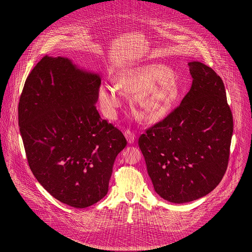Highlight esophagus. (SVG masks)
I'll use <instances>...</instances> for the list:
<instances>
[{
	"instance_id": "obj_1",
	"label": "esophagus",
	"mask_w": 252,
	"mask_h": 252,
	"mask_svg": "<svg viewBox=\"0 0 252 252\" xmlns=\"http://www.w3.org/2000/svg\"><path fill=\"white\" fill-rule=\"evenodd\" d=\"M124 136H125V138L127 139V142H128L129 144H133V143L135 142V140H136V134H135L132 130H130V129L125 130Z\"/></svg>"
}]
</instances>
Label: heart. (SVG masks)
Instances as JSON below:
<instances>
[{"mask_svg":"<svg viewBox=\"0 0 252 252\" xmlns=\"http://www.w3.org/2000/svg\"><path fill=\"white\" fill-rule=\"evenodd\" d=\"M123 94L133 95L132 108L145 123H156L167 117L177 106L180 87L172 71L161 64H145L124 70L116 85L103 83L97 97L103 113L114 118L123 104Z\"/></svg>","mask_w":252,"mask_h":252,"instance_id":"heart-1","label":"heart"}]
</instances>
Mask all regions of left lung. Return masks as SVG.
I'll use <instances>...</instances> for the list:
<instances>
[{"instance_id": "left-lung-1", "label": "left lung", "mask_w": 252, "mask_h": 252, "mask_svg": "<svg viewBox=\"0 0 252 252\" xmlns=\"http://www.w3.org/2000/svg\"><path fill=\"white\" fill-rule=\"evenodd\" d=\"M188 66L193 78L189 92L139 139L154 190L176 204L204 197L219 184L234 127L221 77L201 62Z\"/></svg>"}]
</instances>
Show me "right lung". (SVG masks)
<instances>
[{
    "label": "right lung",
    "mask_w": 252,
    "mask_h": 252,
    "mask_svg": "<svg viewBox=\"0 0 252 252\" xmlns=\"http://www.w3.org/2000/svg\"><path fill=\"white\" fill-rule=\"evenodd\" d=\"M98 74L45 55L26 78L18 105L20 134L33 175L58 201L76 209L103 199L127 141L97 108Z\"/></svg>",
    "instance_id": "right-lung-1"
}]
</instances>
